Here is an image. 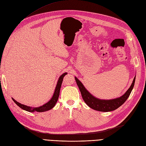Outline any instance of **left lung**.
Returning a JSON list of instances; mask_svg holds the SVG:
<instances>
[{
	"instance_id": "obj_1",
	"label": "left lung",
	"mask_w": 146,
	"mask_h": 146,
	"mask_svg": "<svg viewBox=\"0 0 146 146\" xmlns=\"http://www.w3.org/2000/svg\"><path fill=\"white\" fill-rule=\"evenodd\" d=\"M74 78H75L78 86L80 89L82 98H83L85 103L89 107L100 111H110L118 109V107L122 106L125 102L133 90L134 83H135L136 77H134L130 88L125 93V94H123L120 98L110 100H102L95 98L90 92L87 91V89L84 88L83 84L76 77Z\"/></svg>"
}]
</instances>
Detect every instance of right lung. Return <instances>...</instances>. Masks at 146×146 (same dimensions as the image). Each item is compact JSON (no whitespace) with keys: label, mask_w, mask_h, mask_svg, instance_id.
Here are the masks:
<instances>
[{"label":"right lung","mask_w":146,"mask_h":146,"mask_svg":"<svg viewBox=\"0 0 146 146\" xmlns=\"http://www.w3.org/2000/svg\"><path fill=\"white\" fill-rule=\"evenodd\" d=\"M66 74H67V73H64L63 74H62L60 76V78H58L57 86H56V87H55L53 96H52V98H51V99L49 100V101H48L47 103L45 104L44 105H43L42 106H40L39 107H33L27 106H25V105H23V104H21L18 102L16 101V100L13 98H12V100L18 107H20L21 108V109H23L27 111H29V112H35V111L43 112V111L49 110L52 109V108H53L55 106L56 102H57L58 97H59V94H60V91L61 86H62V83L63 81V79Z\"/></svg>","instance_id":"1"}]
</instances>
